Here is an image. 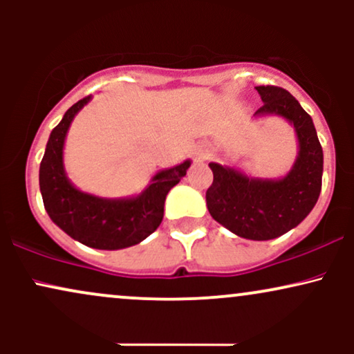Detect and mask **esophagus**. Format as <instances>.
Wrapping results in <instances>:
<instances>
[{
	"label": "esophagus",
	"mask_w": 354,
	"mask_h": 354,
	"mask_svg": "<svg viewBox=\"0 0 354 354\" xmlns=\"http://www.w3.org/2000/svg\"><path fill=\"white\" fill-rule=\"evenodd\" d=\"M206 156H208V148H206V145H201L200 148H198V151L194 153V160L201 161V160H205Z\"/></svg>",
	"instance_id": "obj_1"
}]
</instances>
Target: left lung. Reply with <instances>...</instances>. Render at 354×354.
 I'll return each mask as SVG.
<instances>
[{
	"label": "left lung",
	"instance_id": "8db88e82",
	"mask_svg": "<svg viewBox=\"0 0 354 354\" xmlns=\"http://www.w3.org/2000/svg\"><path fill=\"white\" fill-rule=\"evenodd\" d=\"M263 106L254 115H278L293 123L299 141L298 160L283 180H254L236 169L209 163L213 183L206 191L209 214L238 236L266 241L298 226L318 201L323 149L311 116L279 86H256Z\"/></svg>",
	"mask_w": 354,
	"mask_h": 354
}]
</instances>
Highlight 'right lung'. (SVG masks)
<instances>
[{
    "label": "right lung",
    "mask_w": 354,
    "mask_h": 354,
    "mask_svg": "<svg viewBox=\"0 0 354 354\" xmlns=\"http://www.w3.org/2000/svg\"><path fill=\"white\" fill-rule=\"evenodd\" d=\"M91 96L80 100L64 113L51 131L39 166V189L53 223L76 241L96 250H121L148 238L163 221L168 191L181 181L189 161L160 171L140 196L103 200L81 193L71 185L63 168V145L73 118Z\"/></svg>",
    "instance_id": "right-lung-1"
}]
</instances>
